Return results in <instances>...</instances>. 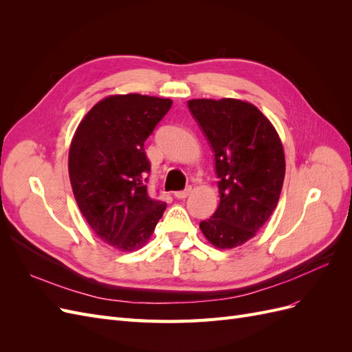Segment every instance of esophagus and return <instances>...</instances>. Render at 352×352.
I'll return each mask as SVG.
<instances>
[{
    "label": "esophagus",
    "mask_w": 352,
    "mask_h": 352,
    "mask_svg": "<svg viewBox=\"0 0 352 352\" xmlns=\"http://www.w3.org/2000/svg\"><path fill=\"white\" fill-rule=\"evenodd\" d=\"M190 186H188L186 189H184V190H177V192H175V197L177 198V199H185L189 194H190Z\"/></svg>",
    "instance_id": "obj_1"
}]
</instances>
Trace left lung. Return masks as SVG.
Instances as JSON below:
<instances>
[{
	"label": "left lung",
	"instance_id": "8db88e82",
	"mask_svg": "<svg viewBox=\"0 0 352 352\" xmlns=\"http://www.w3.org/2000/svg\"><path fill=\"white\" fill-rule=\"evenodd\" d=\"M188 107L214 151L219 177V207L199 229L216 248L239 247L278 206L285 179L280 138L250 102L202 98L188 101Z\"/></svg>",
	"mask_w": 352,
	"mask_h": 352
}]
</instances>
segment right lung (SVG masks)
I'll list each match as a JSON object with an SVG mask.
<instances>
[{
    "mask_svg": "<svg viewBox=\"0 0 352 352\" xmlns=\"http://www.w3.org/2000/svg\"><path fill=\"white\" fill-rule=\"evenodd\" d=\"M170 107L168 98L111 95L74 132L69 151L74 199L91 229L120 251L144 247L166 210L146 190L151 164L144 142Z\"/></svg>",
    "mask_w": 352,
    "mask_h": 352,
    "instance_id": "add662e5",
    "label": "right lung"
}]
</instances>
